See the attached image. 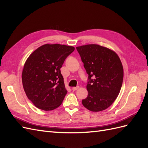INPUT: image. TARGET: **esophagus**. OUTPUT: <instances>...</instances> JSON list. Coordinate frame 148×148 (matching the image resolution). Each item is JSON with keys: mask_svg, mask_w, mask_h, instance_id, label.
Here are the masks:
<instances>
[{"mask_svg": "<svg viewBox=\"0 0 148 148\" xmlns=\"http://www.w3.org/2000/svg\"><path fill=\"white\" fill-rule=\"evenodd\" d=\"M79 88V86H77V87H73L72 88V90L73 91H76L77 90V89Z\"/></svg>", "mask_w": 148, "mask_h": 148, "instance_id": "1", "label": "esophagus"}]
</instances>
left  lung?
<instances>
[{
    "label": "left lung",
    "mask_w": 148,
    "mask_h": 148,
    "mask_svg": "<svg viewBox=\"0 0 148 148\" xmlns=\"http://www.w3.org/2000/svg\"><path fill=\"white\" fill-rule=\"evenodd\" d=\"M76 48L89 79L86 86L88 95L82 100V104L92 112L104 110L113 104L122 88V62L115 52L98 44H86Z\"/></svg>",
    "instance_id": "left-lung-1"
}]
</instances>
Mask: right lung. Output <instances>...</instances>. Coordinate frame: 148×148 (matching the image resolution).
Listing matches in <instances>:
<instances>
[{
	"instance_id": "obj_1",
	"label": "right lung",
	"mask_w": 148,
	"mask_h": 148,
	"mask_svg": "<svg viewBox=\"0 0 148 148\" xmlns=\"http://www.w3.org/2000/svg\"><path fill=\"white\" fill-rule=\"evenodd\" d=\"M74 50L73 46L46 44L26 59L22 71V83L26 96L37 108L49 111L62 104L67 90L60 69Z\"/></svg>"
}]
</instances>
